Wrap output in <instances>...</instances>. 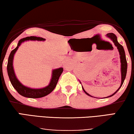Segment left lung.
I'll return each mask as SVG.
<instances>
[{
	"mask_svg": "<svg viewBox=\"0 0 134 134\" xmlns=\"http://www.w3.org/2000/svg\"><path fill=\"white\" fill-rule=\"evenodd\" d=\"M107 36L108 38H110V40H111L113 42H114V44L115 45V46L117 47V50H118V51H119V54H120V63H121V79L122 80H121V84H120V87H119L118 89H117L114 93L112 94L111 95L107 96V97L104 98L111 97L112 96H113L114 94H116L117 92H118V90L120 89V87H122L123 82H124V81H125V78H126V72H127V61H126V55H125L124 48H123V47L122 45H120L118 42V41H117V36H116V35H114L113 33H109V34H107ZM80 81V83L81 84V81ZM82 88H83V91L84 92V93H85L86 94H87V95L89 96H91V97H93V96L90 95L89 94L87 93V92L85 91V90H84V88H83V86H82Z\"/></svg>",
	"mask_w": 134,
	"mask_h": 134,
	"instance_id": "8db88e82",
	"label": "left lung"
}]
</instances>
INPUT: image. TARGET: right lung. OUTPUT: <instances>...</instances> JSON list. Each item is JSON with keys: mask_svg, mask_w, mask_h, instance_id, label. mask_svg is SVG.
<instances>
[{"mask_svg": "<svg viewBox=\"0 0 134 134\" xmlns=\"http://www.w3.org/2000/svg\"><path fill=\"white\" fill-rule=\"evenodd\" d=\"M46 39L36 36H28L23 38L18 41L17 47L14 49L9 54L8 60L7 71L10 81H11L12 86L17 90L18 93L24 97L29 98H40L48 95L54 89L57 82H58L59 77L62 73L63 72V68H59L52 70L51 79L50 83L48 86L41 88H34L27 87V86L23 85L16 77L13 66V60L14 55H15L16 51H17L18 47L21 46L23 42L27 41H44Z\"/></svg>", "mask_w": 134, "mask_h": 134, "instance_id": "1", "label": "right lung"}]
</instances>
